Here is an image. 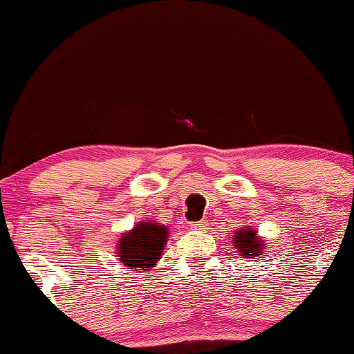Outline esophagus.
<instances>
[{
    "label": "esophagus",
    "instance_id": "1",
    "mask_svg": "<svg viewBox=\"0 0 354 354\" xmlns=\"http://www.w3.org/2000/svg\"><path fill=\"white\" fill-rule=\"evenodd\" d=\"M206 225H207L206 221H198V222H193L192 229H193V230H203Z\"/></svg>",
    "mask_w": 354,
    "mask_h": 354
}]
</instances>
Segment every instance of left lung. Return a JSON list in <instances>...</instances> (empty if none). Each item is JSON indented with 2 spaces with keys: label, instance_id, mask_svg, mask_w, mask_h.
<instances>
[{
  "label": "left lung",
  "instance_id": "obj_1",
  "mask_svg": "<svg viewBox=\"0 0 354 354\" xmlns=\"http://www.w3.org/2000/svg\"><path fill=\"white\" fill-rule=\"evenodd\" d=\"M234 246L239 250L241 258H258L259 253H263V241L259 240L253 227L251 229H241L234 236Z\"/></svg>",
  "mask_w": 354,
  "mask_h": 354
}]
</instances>
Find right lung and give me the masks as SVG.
I'll list each match as a JSON object with an SVG mask.
<instances>
[{
  "instance_id": "obj_1",
  "label": "right lung",
  "mask_w": 354,
  "mask_h": 354,
  "mask_svg": "<svg viewBox=\"0 0 354 354\" xmlns=\"http://www.w3.org/2000/svg\"><path fill=\"white\" fill-rule=\"evenodd\" d=\"M167 234L166 225L158 222H140L132 230L120 235L115 246L118 259L127 269L147 272L161 259Z\"/></svg>"
}]
</instances>
